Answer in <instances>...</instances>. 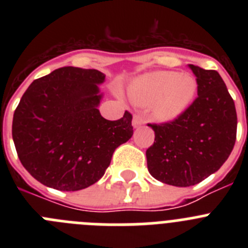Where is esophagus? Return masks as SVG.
Returning a JSON list of instances; mask_svg holds the SVG:
<instances>
[{
	"label": "esophagus",
	"mask_w": 248,
	"mask_h": 248,
	"mask_svg": "<svg viewBox=\"0 0 248 248\" xmlns=\"http://www.w3.org/2000/svg\"><path fill=\"white\" fill-rule=\"evenodd\" d=\"M145 123V119H144L141 115H138V114H135L134 118H133V126L134 128H138L139 125H141V124H144Z\"/></svg>",
	"instance_id": "obj_1"
}]
</instances>
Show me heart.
Wrapping results in <instances>:
<instances>
[{"label":"heart","mask_w":248,"mask_h":248,"mask_svg":"<svg viewBox=\"0 0 248 248\" xmlns=\"http://www.w3.org/2000/svg\"><path fill=\"white\" fill-rule=\"evenodd\" d=\"M196 93V80L189 74L161 71L144 74L129 87L131 100L141 107L153 105L154 117L174 120L187 109Z\"/></svg>","instance_id":"obj_1"}]
</instances>
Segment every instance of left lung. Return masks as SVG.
<instances>
[{
  "label": "left lung",
  "mask_w": 248,
  "mask_h": 248,
  "mask_svg": "<svg viewBox=\"0 0 248 248\" xmlns=\"http://www.w3.org/2000/svg\"><path fill=\"white\" fill-rule=\"evenodd\" d=\"M198 97L176 119L149 123L155 131L146 150L151 176L172 186H192L217 171L236 141L237 114L220 74L189 64Z\"/></svg>",
  "instance_id": "left-lung-1"
}]
</instances>
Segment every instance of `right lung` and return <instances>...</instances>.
<instances>
[{
  "instance_id": "add662e5",
  "label": "right lung",
  "mask_w": 248,
  "mask_h": 248,
  "mask_svg": "<svg viewBox=\"0 0 248 248\" xmlns=\"http://www.w3.org/2000/svg\"><path fill=\"white\" fill-rule=\"evenodd\" d=\"M97 69L58 68L33 80L22 95L12 138L22 165L43 185L77 191L97 183L114 150L133 135V115L107 120L98 104Z\"/></svg>"
}]
</instances>
